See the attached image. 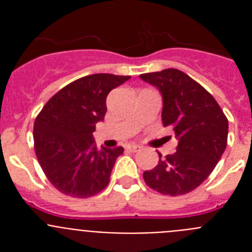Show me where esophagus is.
Here are the masks:
<instances>
[{"label": "esophagus", "instance_id": "34e87169", "mask_svg": "<svg viewBox=\"0 0 252 252\" xmlns=\"http://www.w3.org/2000/svg\"><path fill=\"white\" fill-rule=\"evenodd\" d=\"M127 150H128V151H132V153H137V151L140 150V146H137V145H130V146H127Z\"/></svg>", "mask_w": 252, "mask_h": 252}]
</instances>
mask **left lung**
<instances>
[{"instance_id": "left-lung-1", "label": "left lung", "mask_w": 252, "mask_h": 252, "mask_svg": "<svg viewBox=\"0 0 252 252\" xmlns=\"http://www.w3.org/2000/svg\"><path fill=\"white\" fill-rule=\"evenodd\" d=\"M162 97L161 120L178 139L177 153L161 159L144 180L166 195L192 192L208 178L227 146L228 121L220 104L199 83L178 69L140 75Z\"/></svg>"}]
</instances>
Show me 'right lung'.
<instances>
[{
    "instance_id": "1",
    "label": "right lung",
    "mask_w": 252,
    "mask_h": 252,
    "mask_svg": "<svg viewBox=\"0 0 252 252\" xmlns=\"http://www.w3.org/2000/svg\"><path fill=\"white\" fill-rule=\"evenodd\" d=\"M130 75L98 73L69 83L46 102L34 124L35 153L46 178L66 195L88 198L110 182L124 148L97 149L93 132L103 121L107 94Z\"/></svg>"
}]
</instances>
